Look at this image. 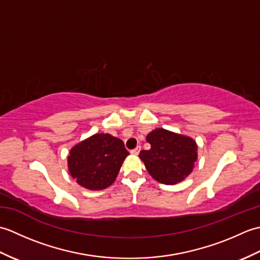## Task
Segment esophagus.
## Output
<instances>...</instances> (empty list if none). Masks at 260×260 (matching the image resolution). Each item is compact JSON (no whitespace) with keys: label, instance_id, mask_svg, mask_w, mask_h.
Here are the masks:
<instances>
[{"label":"esophagus","instance_id":"34e87169","mask_svg":"<svg viewBox=\"0 0 260 260\" xmlns=\"http://www.w3.org/2000/svg\"><path fill=\"white\" fill-rule=\"evenodd\" d=\"M141 148H142V147H141V145H139V146H136V147L134 148V150H132V151H131V153H132V154H134V155H137V154H139V153H140V151H141Z\"/></svg>","mask_w":260,"mask_h":260}]
</instances>
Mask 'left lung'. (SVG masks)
Wrapping results in <instances>:
<instances>
[{
	"mask_svg": "<svg viewBox=\"0 0 260 260\" xmlns=\"http://www.w3.org/2000/svg\"><path fill=\"white\" fill-rule=\"evenodd\" d=\"M150 150L140 157L154 179L164 184H175L191 173L197 161V144L190 137L157 128L147 135Z\"/></svg>",
	"mask_w": 260,
	"mask_h": 260,
	"instance_id": "left-lung-1",
	"label": "left lung"
}]
</instances>
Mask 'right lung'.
I'll return each mask as SVG.
<instances>
[{
	"mask_svg": "<svg viewBox=\"0 0 260 260\" xmlns=\"http://www.w3.org/2000/svg\"><path fill=\"white\" fill-rule=\"evenodd\" d=\"M128 154L123 141L117 137L96 134L70 151L69 172L86 189L103 190L113 184Z\"/></svg>",
	"mask_w": 260,
	"mask_h": 260,
	"instance_id": "obj_1",
	"label": "right lung"
}]
</instances>
